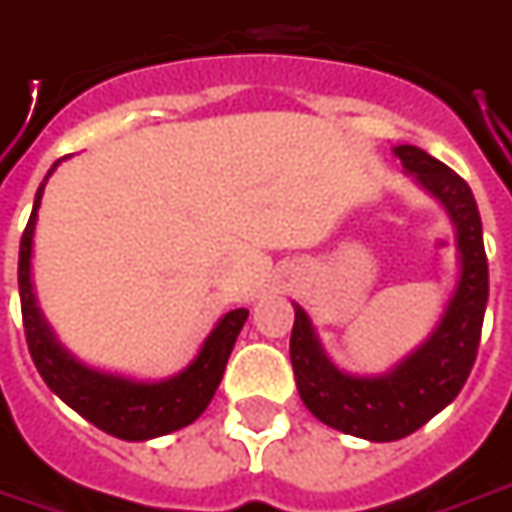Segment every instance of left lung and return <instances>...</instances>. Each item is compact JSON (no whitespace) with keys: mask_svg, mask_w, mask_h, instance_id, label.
Instances as JSON below:
<instances>
[{"mask_svg":"<svg viewBox=\"0 0 512 512\" xmlns=\"http://www.w3.org/2000/svg\"><path fill=\"white\" fill-rule=\"evenodd\" d=\"M395 156L417 182L446 204L457 227L460 283L429 342L417 347L389 375L356 378L339 373L316 342L302 308L291 330V367L302 403L311 415L353 437L389 443L409 437L460 395L479 350L488 305V255L474 193L462 176L415 145H398Z\"/></svg>","mask_w":512,"mask_h":512,"instance_id":"8db88e82","label":"left lung"}]
</instances>
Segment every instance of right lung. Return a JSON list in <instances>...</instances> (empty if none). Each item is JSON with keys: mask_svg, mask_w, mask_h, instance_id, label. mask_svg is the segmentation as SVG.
I'll return each mask as SVG.
<instances>
[{"mask_svg": "<svg viewBox=\"0 0 512 512\" xmlns=\"http://www.w3.org/2000/svg\"><path fill=\"white\" fill-rule=\"evenodd\" d=\"M55 165L50 168V173L55 170ZM41 193H44V184L38 187L36 204H33L30 221H27L22 243H19V297H22L24 339H27L30 356H33V364L41 378L66 406H72L78 415L95 423L97 429L114 434L120 440H151V437L193 423L207 409V403L212 401L215 389L221 384L229 353L235 347V339H238L249 311L246 308L229 311L207 336L196 361L184 373L173 375L168 381L139 384V381H128L120 375H106L83 367L52 339L50 328L44 325L36 300H33L30 249H33V227H36Z\"/></svg>", "mask_w": 512, "mask_h": 512, "instance_id": "right-lung-1", "label": "right lung"}]
</instances>
